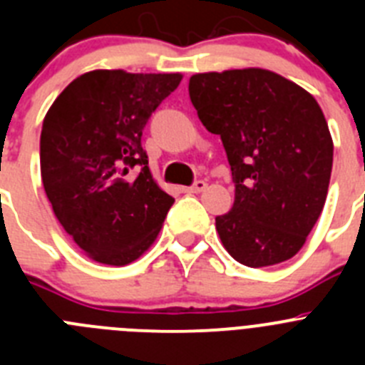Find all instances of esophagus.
<instances>
[{
	"label": "esophagus",
	"instance_id": "1",
	"mask_svg": "<svg viewBox=\"0 0 365 365\" xmlns=\"http://www.w3.org/2000/svg\"><path fill=\"white\" fill-rule=\"evenodd\" d=\"M205 188H206L205 180H197V182H193V185L188 186V188H182V192H185V193H199V192H202Z\"/></svg>",
	"mask_w": 365,
	"mask_h": 365
}]
</instances>
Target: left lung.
<instances>
[{
  "mask_svg": "<svg viewBox=\"0 0 365 365\" xmlns=\"http://www.w3.org/2000/svg\"><path fill=\"white\" fill-rule=\"evenodd\" d=\"M190 100L221 137L235 185L232 210L215 217L241 265H278L299 252L324 210L333 138L311 93L272 71L199 73Z\"/></svg>",
  "mask_w": 365,
  "mask_h": 365,
  "instance_id": "8db88e82",
  "label": "left lung"
}]
</instances>
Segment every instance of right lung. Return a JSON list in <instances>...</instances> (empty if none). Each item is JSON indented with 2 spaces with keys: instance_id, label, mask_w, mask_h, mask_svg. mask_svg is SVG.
Wrapping results in <instances>:
<instances>
[{
  "instance_id": "add662e5",
  "label": "right lung",
  "mask_w": 365,
  "mask_h": 365,
  "mask_svg": "<svg viewBox=\"0 0 365 365\" xmlns=\"http://www.w3.org/2000/svg\"><path fill=\"white\" fill-rule=\"evenodd\" d=\"M182 74L96 69L63 89L43 118L41 180L63 230L87 257L124 267L157 240L175 199L155 182L140 138ZM139 168L135 180L125 178Z\"/></svg>"
}]
</instances>
